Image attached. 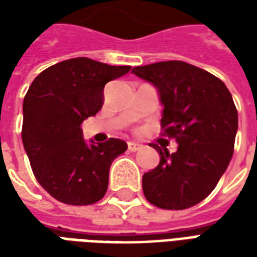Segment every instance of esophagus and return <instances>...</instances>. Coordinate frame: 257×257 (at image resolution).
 <instances>
[{
  "label": "esophagus",
  "mask_w": 257,
  "mask_h": 257,
  "mask_svg": "<svg viewBox=\"0 0 257 257\" xmlns=\"http://www.w3.org/2000/svg\"><path fill=\"white\" fill-rule=\"evenodd\" d=\"M142 149L140 143H135V142H128V150L129 151H138Z\"/></svg>",
  "instance_id": "1"
}]
</instances>
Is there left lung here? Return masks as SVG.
Masks as SVG:
<instances>
[{"mask_svg": "<svg viewBox=\"0 0 257 257\" xmlns=\"http://www.w3.org/2000/svg\"><path fill=\"white\" fill-rule=\"evenodd\" d=\"M132 73L157 88L164 106L161 128L175 138L169 154L151 143L160 164L143 175V193L162 209H187L206 198L231 161L238 112L224 82L193 64L169 60Z\"/></svg>", "mask_w": 257, "mask_h": 257, "instance_id": "1", "label": "left lung"}]
</instances>
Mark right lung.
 I'll return each mask as SVG.
<instances>
[{
  "label": "right lung",
  "mask_w": 257,
  "mask_h": 257,
  "mask_svg": "<svg viewBox=\"0 0 257 257\" xmlns=\"http://www.w3.org/2000/svg\"><path fill=\"white\" fill-rule=\"evenodd\" d=\"M131 66L68 59L38 74L23 100L22 140L34 176L53 198L68 205L100 201L112 161L128 149L121 139L88 145L81 123L103 106V89Z\"/></svg>",
  "instance_id": "1"
}]
</instances>
